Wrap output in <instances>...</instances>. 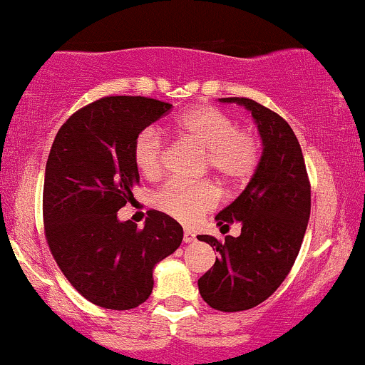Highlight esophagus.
I'll use <instances>...</instances> for the list:
<instances>
[{
  "mask_svg": "<svg viewBox=\"0 0 365 365\" xmlns=\"http://www.w3.org/2000/svg\"><path fill=\"white\" fill-rule=\"evenodd\" d=\"M182 240L186 244H190V242H193L195 240V234L191 230H184V235H182Z\"/></svg>",
  "mask_w": 365,
  "mask_h": 365,
  "instance_id": "1",
  "label": "esophagus"
}]
</instances>
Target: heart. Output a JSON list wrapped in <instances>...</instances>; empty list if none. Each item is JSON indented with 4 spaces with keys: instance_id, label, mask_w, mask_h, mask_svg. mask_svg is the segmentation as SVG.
<instances>
[{
    "instance_id": "1",
    "label": "heart",
    "mask_w": 365,
    "mask_h": 365,
    "mask_svg": "<svg viewBox=\"0 0 365 365\" xmlns=\"http://www.w3.org/2000/svg\"><path fill=\"white\" fill-rule=\"evenodd\" d=\"M178 130L184 138L205 151L209 170L223 184L250 178L258 165L260 149L255 135L239 130L234 119L216 107H195L181 115ZM167 144L161 131L149 126L133 142V161L144 178L155 179L165 168ZM216 191L209 184L187 186L168 182L156 191L153 204L174 220L193 225L216 205Z\"/></svg>"
}]
</instances>
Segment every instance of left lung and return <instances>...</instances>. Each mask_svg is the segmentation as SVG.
I'll list each match as a JSON object with an SVG mask.
<instances>
[{"label":"left lung","mask_w":365,"mask_h":365,"mask_svg":"<svg viewBox=\"0 0 365 365\" xmlns=\"http://www.w3.org/2000/svg\"><path fill=\"white\" fill-rule=\"evenodd\" d=\"M246 107L262 137V158L242 193L216 216L223 232L239 221L240 235H198L220 253L198 279L212 309L235 313L258 306L279 288L295 264L311 212V184L294 130L250 98H220Z\"/></svg>","instance_id":"8db88e82"}]
</instances>
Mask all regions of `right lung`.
I'll return each mask as SVG.
<instances>
[{
  "instance_id": "1",
  "label": "right lung",
  "mask_w": 365,
  "mask_h": 365,
  "mask_svg": "<svg viewBox=\"0 0 365 365\" xmlns=\"http://www.w3.org/2000/svg\"><path fill=\"white\" fill-rule=\"evenodd\" d=\"M170 108L145 96H105L70 115L48 153L45 239L71 287L105 309L145 302L155 265L182 242L181 225L160 210H149L144 228L118 220L140 181L135 138Z\"/></svg>"
}]
</instances>
